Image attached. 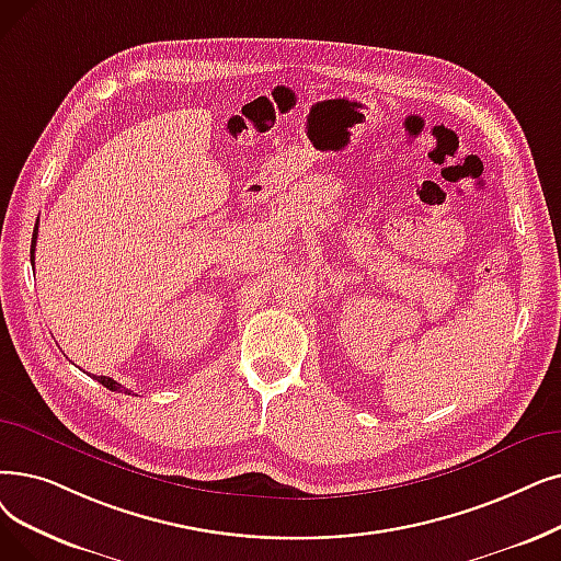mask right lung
Returning a JSON list of instances; mask_svg holds the SVG:
<instances>
[{
	"label": "right lung",
	"mask_w": 561,
	"mask_h": 561,
	"mask_svg": "<svg viewBox=\"0 0 561 561\" xmlns=\"http://www.w3.org/2000/svg\"><path fill=\"white\" fill-rule=\"evenodd\" d=\"M36 238H38V222L34 227V236H32V250H30V256H32V263H34V252H36ZM95 380H99L101 385H105L107 389H112V392H121V385L107 376H95Z\"/></svg>",
	"instance_id": "obj_1"
}]
</instances>
